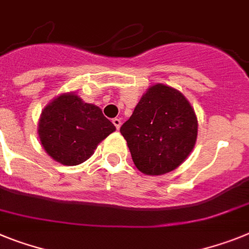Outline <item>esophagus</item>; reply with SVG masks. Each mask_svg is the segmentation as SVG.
Segmentation results:
<instances>
[{"label":"esophagus","mask_w":249,"mask_h":249,"mask_svg":"<svg viewBox=\"0 0 249 249\" xmlns=\"http://www.w3.org/2000/svg\"><path fill=\"white\" fill-rule=\"evenodd\" d=\"M112 122H113V124L116 126L117 129L121 128V124H122V122H121L120 118H113V120H112Z\"/></svg>","instance_id":"34e87169"}]
</instances>
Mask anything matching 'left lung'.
Segmentation results:
<instances>
[{
    "mask_svg": "<svg viewBox=\"0 0 249 249\" xmlns=\"http://www.w3.org/2000/svg\"><path fill=\"white\" fill-rule=\"evenodd\" d=\"M120 131L136 167L146 175H162L180 166L194 148L197 120L179 90L155 84Z\"/></svg>",
    "mask_w": 249,
    "mask_h": 249,
    "instance_id": "left-lung-1",
    "label": "left lung"
}]
</instances>
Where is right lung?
<instances>
[{"label": "right lung", "mask_w": 249, "mask_h": 249, "mask_svg": "<svg viewBox=\"0 0 249 249\" xmlns=\"http://www.w3.org/2000/svg\"><path fill=\"white\" fill-rule=\"evenodd\" d=\"M116 131L94 104L65 93L44 108L39 121L40 142L55 161L75 166L92 156L99 142Z\"/></svg>", "instance_id": "obj_1"}]
</instances>
